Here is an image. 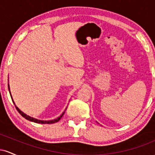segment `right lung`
I'll use <instances>...</instances> for the list:
<instances>
[{"label": "right lung", "mask_w": 155, "mask_h": 155, "mask_svg": "<svg viewBox=\"0 0 155 155\" xmlns=\"http://www.w3.org/2000/svg\"><path fill=\"white\" fill-rule=\"evenodd\" d=\"M8 91H9V93H10L11 97H12V101H13L14 104H15V106L16 108H17V111H18L19 113L20 114L22 115V116L23 117H24V118H25L26 120H28L31 121V122H35V123H39V124H53V123H55V122H58V121H59V120H60V119L62 118V117L63 116V114H65V110H66V108H67V107H66V108H65V111H64L63 112V113H62V114L60 115V117H58V118L54 119V120H38V119L33 118V117H31L28 116V115H27L26 114H25L24 112L21 111V110L19 109V108L18 107H17V106H16V104H15V101H14L13 98H12V94H11V91H10V87H9V83L8 84Z\"/></svg>", "instance_id": "add662e5"}]
</instances>
